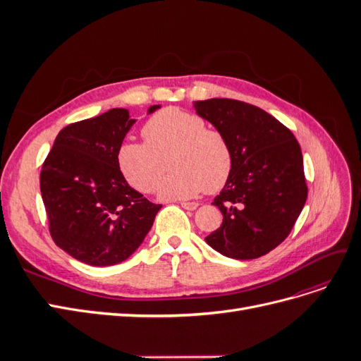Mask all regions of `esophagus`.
Here are the masks:
<instances>
[{"mask_svg": "<svg viewBox=\"0 0 361 361\" xmlns=\"http://www.w3.org/2000/svg\"><path fill=\"white\" fill-rule=\"evenodd\" d=\"M180 206L183 207V209H188V211H194V209H197V206H199V203H195V202H182V203H180Z\"/></svg>", "mask_w": 361, "mask_h": 361, "instance_id": "34e87169", "label": "esophagus"}]
</instances>
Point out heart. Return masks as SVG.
<instances>
[{"instance_id":"1","label":"heart","mask_w":361,"mask_h":361,"mask_svg":"<svg viewBox=\"0 0 361 361\" xmlns=\"http://www.w3.org/2000/svg\"><path fill=\"white\" fill-rule=\"evenodd\" d=\"M145 143L128 141L118 147L117 164L126 180L141 192L155 191L166 170L171 173L159 183L166 199H190L224 187L233 167L227 138L204 120L182 108H166L141 128Z\"/></svg>"}]
</instances>
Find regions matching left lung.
Segmentation results:
<instances>
[{"label": "left lung", "mask_w": 361, "mask_h": 361, "mask_svg": "<svg viewBox=\"0 0 361 361\" xmlns=\"http://www.w3.org/2000/svg\"><path fill=\"white\" fill-rule=\"evenodd\" d=\"M194 106L227 138L233 155L231 176L212 203L223 223L206 243L232 259L264 256L288 238L307 199L298 141L276 117L247 102L215 97Z\"/></svg>", "instance_id": "left-lung-1"}]
</instances>
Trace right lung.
I'll return each instance as SVG.
<instances>
[{"instance_id": "right-lung-1", "label": "right lung", "mask_w": 361, "mask_h": 361, "mask_svg": "<svg viewBox=\"0 0 361 361\" xmlns=\"http://www.w3.org/2000/svg\"><path fill=\"white\" fill-rule=\"evenodd\" d=\"M134 122L125 108H113L71 123L42 166L40 191L52 241L87 265L126 260L162 206L130 188L118 169L117 152Z\"/></svg>"}]
</instances>
